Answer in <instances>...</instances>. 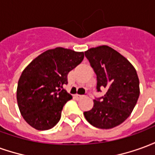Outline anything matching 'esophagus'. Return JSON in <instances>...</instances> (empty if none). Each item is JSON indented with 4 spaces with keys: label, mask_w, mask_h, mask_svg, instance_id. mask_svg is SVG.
<instances>
[{
    "label": "esophagus",
    "mask_w": 155,
    "mask_h": 155,
    "mask_svg": "<svg viewBox=\"0 0 155 155\" xmlns=\"http://www.w3.org/2000/svg\"><path fill=\"white\" fill-rule=\"evenodd\" d=\"M74 98H75V99H77V100H81V99H83V98L85 97V95H81V94H74Z\"/></svg>",
    "instance_id": "1"
}]
</instances>
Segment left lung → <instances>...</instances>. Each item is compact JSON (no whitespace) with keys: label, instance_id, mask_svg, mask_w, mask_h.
<instances>
[{"label":"left lung","instance_id":"1","mask_svg":"<svg viewBox=\"0 0 155 155\" xmlns=\"http://www.w3.org/2000/svg\"><path fill=\"white\" fill-rule=\"evenodd\" d=\"M97 76V91L105 88L104 96L94 100L91 110L84 112L89 123L99 129H112L130 116L140 96V81L132 64L108 45L84 52Z\"/></svg>","mask_w":155,"mask_h":155}]
</instances>
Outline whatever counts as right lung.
Instances as JSON below:
<instances>
[{
    "mask_svg": "<svg viewBox=\"0 0 155 155\" xmlns=\"http://www.w3.org/2000/svg\"><path fill=\"white\" fill-rule=\"evenodd\" d=\"M84 56V52L54 48L38 55L22 71L16 99L21 114L31 126L47 130L59 122L64 104L72 99L63 85Z\"/></svg>",
    "mask_w": 155,
    "mask_h": 155,
    "instance_id": "1",
    "label": "right lung"
}]
</instances>
